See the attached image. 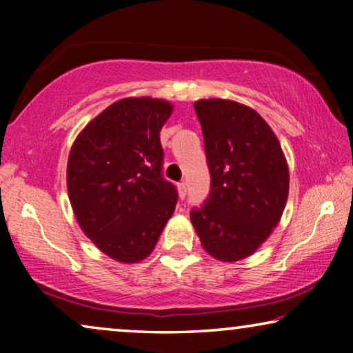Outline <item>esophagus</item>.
I'll return each instance as SVG.
<instances>
[{"label":"esophagus","instance_id":"esophagus-1","mask_svg":"<svg viewBox=\"0 0 353 353\" xmlns=\"http://www.w3.org/2000/svg\"><path fill=\"white\" fill-rule=\"evenodd\" d=\"M176 190H178V196H180L181 199H183V197L186 196V183H185V181L178 183V185H176Z\"/></svg>","mask_w":353,"mask_h":353}]
</instances>
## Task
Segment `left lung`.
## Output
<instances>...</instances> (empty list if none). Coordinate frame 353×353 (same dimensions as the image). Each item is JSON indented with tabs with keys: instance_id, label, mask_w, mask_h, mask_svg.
I'll return each instance as SVG.
<instances>
[{
	"instance_id": "left-lung-1",
	"label": "left lung",
	"mask_w": 353,
	"mask_h": 353,
	"mask_svg": "<svg viewBox=\"0 0 353 353\" xmlns=\"http://www.w3.org/2000/svg\"><path fill=\"white\" fill-rule=\"evenodd\" d=\"M210 170V194L191 210L207 254L220 262L252 255L281 220L289 168L281 144L252 108L230 99L194 103Z\"/></svg>"
}]
</instances>
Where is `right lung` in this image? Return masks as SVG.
<instances>
[{
  "mask_svg": "<svg viewBox=\"0 0 353 353\" xmlns=\"http://www.w3.org/2000/svg\"><path fill=\"white\" fill-rule=\"evenodd\" d=\"M172 110L165 99H120L72 144L67 191L75 219L96 248L117 262L146 259L175 212L178 194L162 178L159 138Z\"/></svg>",
  "mask_w": 353,
  "mask_h": 353,
  "instance_id": "obj_1",
  "label": "right lung"
}]
</instances>
